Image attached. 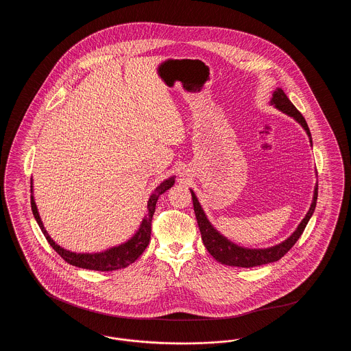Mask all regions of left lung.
Wrapping results in <instances>:
<instances>
[{
  "instance_id": "left-lung-1",
  "label": "left lung",
  "mask_w": 351,
  "mask_h": 351,
  "mask_svg": "<svg viewBox=\"0 0 351 351\" xmlns=\"http://www.w3.org/2000/svg\"><path fill=\"white\" fill-rule=\"evenodd\" d=\"M269 105H272L278 110L283 112L284 114L293 118L305 130V133L309 138L311 146H313L312 135H311L309 128L306 125V121L301 116L300 112L295 108V105L287 97V95L284 93L282 88H276L274 90ZM316 175H317V172H316ZM189 191L192 195L196 219H197V223L200 228L201 239H202V243L206 247V250L209 251V254L222 265L234 266V267L250 268L279 261L296 243V241L300 238L301 234L304 232L306 223L309 222V219L315 213L316 201H317L318 184L316 183L315 185L311 208L306 212L305 217L301 219L296 230L291 234L287 239H284L283 242H280L275 246H271V247H265V249H250V247L239 246V245L234 243L233 241H230L228 237H225L223 234L219 233L206 217V215L200 205V201L195 195V192L192 189H189Z\"/></svg>"
}]
</instances>
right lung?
<instances>
[{"instance_id":"add662e5","label":"right lung","mask_w":351,"mask_h":351,"mask_svg":"<svg viewBox=\"0 0 351 351\" xmlns=\"http://www.w3.org/2000/svg\"><path fill=\"white\" fill-rule=\"evenodd\" d=\"M175 178L176 176H169L154 189L147 201V212L145 217L142 218L136 232L128 241L122 242L121 245L112 246L106 250L96 251V252H76V251L67 250L60 245H58L51 238L50 234L46 230L42 222V218L39 216V212L35 204V197H34L33 178H32V210H33L34 218L36 219L42 233L45 234L51 247L56 251L67 263L76 267L93 269V271H114L119 268L128 267L129 265L134 263L149 246L151 219L155 212L156 201L160 197L162 193H165L175 184Z\"/></svg>"}]
</instances>
